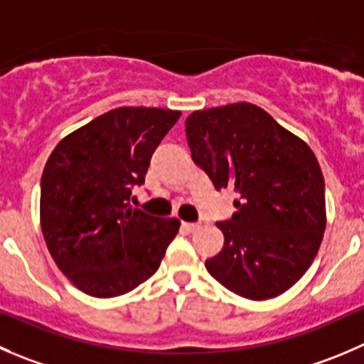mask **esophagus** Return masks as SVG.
Wrapping results in <instances>:
<instances>
[{"mask_svg":"<svg viewBox=\"0 0 364 364\" xmlns=\"http://www.w3.org/2000/svg\"><path fill=\"white\" fill-rule=\"evenodd\" d=\"M181 228L185 231H193V229L199 228V224H196V222H181Z\"/></svg>","mask_w":364,"mask_h":364,"instance_id":"1","label":"esophagus"}]
</instances>
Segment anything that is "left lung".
<instances>
[{
  "label": "left lung",
  "mask_w": 364,
  "mask_h": 364,
  "mask_svg": "<svg viewBox=\"0 0 364 364\" xmlns=\"http://www.w3.org/2000/svg\"><path fill=\"white\" fill-rule=\"evenodd\" d=\"M193 164L215 188L236 192L217 222L224 247L211 276L240 297L264 301L306 274L326 231V183L308 144L250 103L197 110L185 121Z\"/></svg>",
  "instance_id": "8db88e82"
}]
</instances>
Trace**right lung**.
<instances>
[{"label": "right lung", "mask_w": 364, "mask_h": 364, "mask_svg": "<svg viewBox=\"0 0 364 364\" xmlns=\"http://www.w3.org/2000/svg\"><path fill=\"white\" fill-rule=\"evenodd\" d=\"M181 112L122 107L60 140L41 179L46 245L67 279L100 299L124 295L149 279L178 218L132 208L154 149Z\"/></svg>", "instance_id": "1"}]
</instances>
